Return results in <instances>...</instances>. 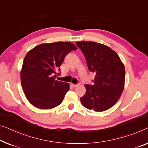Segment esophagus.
Wrapping results in <instances>:
<instances>
[{"label": "esophagus", "instance_id": "1", "mask_svg": "<svg viewBox=\"0 0 148 148\" xmlns=\"http://www.w3.org/2000/svg\"><path fill=\"white\" fill-rule=\"evenodd\" d=\"M72 86H73V87H74V88H76V87H78V86H79V84H72Z\"/></svg>", "mask_w": 148, "mask_h": 148}]
</instances>
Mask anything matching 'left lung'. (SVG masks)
I'll return each mask as SVG.
<instances>
[{
	"label": "left lung",
	"mask_w": 148,
	"mask_h": 148,
	"mask_svg": "<svg viewBox=\"0 0 148 148\" xmlns=\"http://www.w3.org/2000/svg\"><path fill=\"white\" fill-rule=\"evenodd\" d=\"M90 71L95 73L94 85L85 84L86 94L80 98L84 106L103 112L113 106L124 88L125 67L116 52L95 42H77Z\"/></svg>",
	"instance_id": "8db88e82"
}]
</instances>
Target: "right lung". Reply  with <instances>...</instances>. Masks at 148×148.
I'll list each match as a JSON object with an SVG mask.
<instances>
[{
  "instance_id": "1",
  "label": "right lung",
  "mask_w": 148,
  "mask_h": 148,
  "mask_svg": "<svg viewBox=\"0 0 148 148\" xmlns=\"http://www.w3.org/2000/svg\"><path fill=\"white\" fill-rule=\"evenodd\" d=\"M73 50H77L73 43L56 42L41 44L26 54L21 80L26 98L34 106L51 109L62 102L70 84L55 78L65 56Z\"/></svg>"
}]
</instances>
